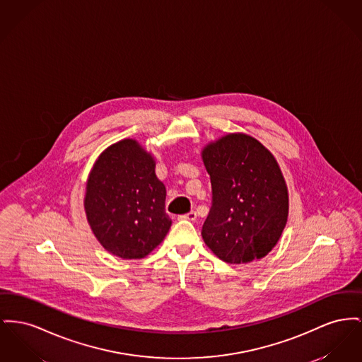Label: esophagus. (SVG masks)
<instances>
[{"mask_svg":"<svg viewBox=\"0 0 362 362\" xmlns=\"http://www.w3.org/2000/svg\"><path fill=\"white\" fill-rule=\"evenodd\" d=\"M179 220H189V221H194L197 218V213L192 211V212L186 213V214H182L177 217Z\"/></svg>","mask_w":362,"mask_h":362,"instance_id":"1","label":"esophagus"}]
</instances>
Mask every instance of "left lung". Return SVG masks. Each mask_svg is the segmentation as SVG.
I'll list each match as a JSON object with an SVG mask.
<instances>
[{
	"label": "left lung",
	"mask_w": 362,
	"mask_h": 362,
	"mask_svg": "<svg viewBox=\"0 0 362 362\" xmlns=\"http://www.w3.org/2000/svg\"><path fill=\"white\" fill-rule=\"evenodd\" d=\"M212 208L206 246L228 264H247L276 246L288 216V192L274 154L246 134H228L202 150Z\"/></svg>",
	"instance_id": "obj_1"
}]
</instances>
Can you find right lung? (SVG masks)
<instances>
[{"instance_id": "add662e5", "label": "right lung", "mask_w": 362, "mask_h": 362, "mask_svg": "<svg viewBox=\"0 0 362 362\" xmlns=\"http://www.w3.org/2000/svg\"><path fill=\"white\" fill-rule=\"evenodd\" d=\"M154 168V158L135 139L110 145L95 161L86 185V216L109 253L139 259L168 234L167 190Z\"/></svg>"}]
</instances>
